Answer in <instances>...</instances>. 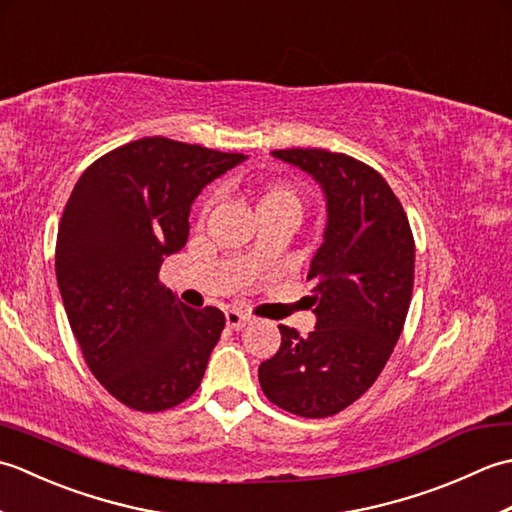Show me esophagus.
I'll return each mask as SVG.
<instances>
[{
    "label": "esophagus",
    "mask_w": 512,
    "mask_h": 512,
    "mask_svg": "<svg viewBox=\"0 0 512 512\" xmlns=\"http://www.w3.org/2000/svg\"><path fill=\"white\" fill-rule=\"evenodd\" d=\"M248 321H250V317H246V314H242V312H237V310L226 312V328L242 330Z\"/></svg>",
    "instance_id": "obj_1"
}]
</instances>
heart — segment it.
<instances>
[{
    "label": "heart",
    "mask_w": 512,
    "mask_h": 512,
    "mask_svg": "<svg viewBox=\"0 0 512 512\" xmlns=\"http://www.w3.org/2000/svg\"><path fill=\"white\" fill-rule=\"evenodd\" d=\"M262 211H292L301 213V200L297 191L284 182L262 184L257 191V213Z\"/></svg>",
    "instance_id": "heart-1"
}]
</instances>
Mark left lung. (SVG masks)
Here are the masks:
<instances>
[{
  "label": "left lung",
  "instance_id": "obj_1",
  "mask_svg": "<svg viewBox=\"0 0 512 512\" xmlns=\"http://www.w3.org/2000/svg\"><path fill=\"white\" fill-rule=\"evenodd\" d=\"M306 171L325 200L323 244L308 279L314 330L279 325V352L259 365V385L277 407L328 418L374 385L407 319L416 246L409 220L378 171L325 149H279Z\"/></svg>",
  "mask_w": 512,
  "mask_h": 512
}]
</instances>
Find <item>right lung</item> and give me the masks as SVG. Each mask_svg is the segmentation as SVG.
I'll return each instance as SVG.
<instances>
[{
    "label": "right lung",
    "instance_id": "right-lung-1",
    "mask_svg": "<svg viewBox=\"0 0 512 512\" xmlns=\"http://www.w3.org/2000/svg\"><path fill=\"white\" fill-rule=\"evenodd\" d=\"M244 160L140 138L85 169L65 204L54 262L63 308L92 374L127 407H176L202 383L224 314L187 308L158 273L187 244L195 198Z\"/></svg>",
    "mask_w": 512,
    "mask_h": 512
}]
</instances>
